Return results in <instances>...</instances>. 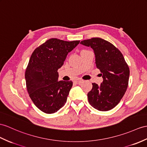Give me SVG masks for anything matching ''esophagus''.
Returning a JSON list of instances; mask_svg holds the SVG:
<instances>
[{
    "label": "esophagus",
    "mask_w": 147,
    "mask_h": 147,
    "mask_svg": "<svg viewBox=\"0 0 147 147\" xmlns=\"http://www.w3.org/2000/svg\"><path fill=\"white\" fill-rule=\"evenodd\" d=\"M82 82H83V80H77L75 81L76 84H80L82 83Z\"/></svg>",
    "instance_id": "1"
}]
</instances>
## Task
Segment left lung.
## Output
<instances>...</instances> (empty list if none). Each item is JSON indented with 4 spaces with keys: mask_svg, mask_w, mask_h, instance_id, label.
Instances as JSON below:
<instances>
[{
    "mask_svg": "<svg viewBox=\"0 0 147 147\" xmlns=\"http://www.w3.org/2000/svg\"><path fill=\"white\" fill-rule=\"evenodd\" d=\"M94 51L96 66L100 70V85L92 84L88 93L90 104L99 111H108L118 105L126 92L130 69L122 53L115 45L100 37L81 41Z\"/></svg>",
    "mask_w": 147,
    "mask_h": 147,
    "instance_id": "1",
    "label": "left lung"
}]
</instances>
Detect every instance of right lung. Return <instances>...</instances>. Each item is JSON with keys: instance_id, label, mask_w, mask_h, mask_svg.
<instances>
[{"instance_id": "add662e5", "label": "right lung", "mask_w": 147, "mask_h": 147, "mask_svg": "<svg viewBox=\"0 0 147 147\" xmlns=\"http://www.w3.org/2000/svg\"><path fill=\"white\" fill-rule=\"evenodd\" d=\"M79 42L50 38L32 53L25 73L26 87L32 102L42 112L55 113L66 103L73 82L58 81V69Z\"/></svg>"}]
</instances>
